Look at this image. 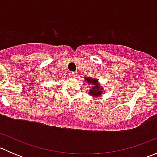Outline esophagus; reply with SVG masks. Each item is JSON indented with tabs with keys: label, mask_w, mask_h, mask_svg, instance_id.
I'll return each instance as SVG.
<instances>
[{
	"label": "esophagus",
	"mask_w": 157,
	"mask_h": 157,
	"mask_svg": "<svg viewBox=\"0 0 157 157\" xmlns=\"http://www.w3.org/2000/svg\"><path fill=\"white\" fill-rule=\"evenodd\" d=\"M69 75L71 76V77H76V76H77V73H76V72H70Z\"/></svg>",
	"instance_id": "esophagus-1"
}]
</instances>
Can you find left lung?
Masks as SVG:
<instances>
[{
  "instance_id": "1",
  "label": "left lung",
  "mask_w": 157,
  "mask_h": 157,
  "mask_svg": "<svg viewBox=\"0 0 157 157\" xmlns=\"http://www.w3.org/2000/svg\"><path fill=\"white\" fill-rule=\"evenodd\" d=\"M86 81H87V83L92 85V89L90 91V93L93 95V96H99L102 93V90H99V85L98 83V81L95 79H91L90 77H86Z\"/></svg>"
}]
</instances>
